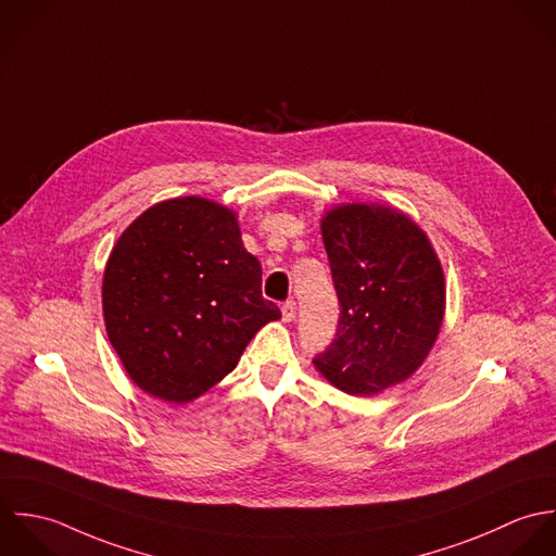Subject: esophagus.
<instances>
[{
	"mask_svg": "<svg viewBox=\"0 0 556 556\" xmlns=\"http://www.w3.org/2000/svg\"><path fill=\"white\" fill-rule=\"evenodd\" d=\"M281 316H283V323H292V320L296 318V303H294V301L283 303V307H281Z\"/></svg>",
	"mask_w": 556,
	"mask_h": 556,
	"instance_id": "esophagus-1",
	"label": "esophagus"
}]
</instances>
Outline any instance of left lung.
Instances as JSON below:
<instances>
[{
	"instance_id": "obj_1",
	"label": "left lung",
	"mask_w": 556,
	"mask_h": 556,
	"mask_svg": "<svg viewBox=\"0 0 556 556\" xmlns=\"http://www.w3.org/2000/svg\"><path fill=\"white\" fill-rule=\"evenodd\" d=\"M320 229L341 314L314 365L343 393L376 395L408 380L434 348L443 266L428 233L393 206L339 204Z\"/></svg>"
}]
</instances>
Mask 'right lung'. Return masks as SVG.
Listing matches in <instances>:
<instances>
[{
	"mask_svg": "<svg viewBox=\"0 0 556 556\" xmlns=\"http://www.w3.org/2000/svg\"><path fill=\"white\" fill-rule=\"evenodd\" d=\"M105 329L128 378L167 404L223 380L264 325L262 266L231 208L200 195L143 211L113 244L103 275Z\"/></svg>",
	"mask_w": 556,
	"mask_h": 556,
	"instance_id": "right-lung-1",
	"label": "right lung"
}]
</instances>
